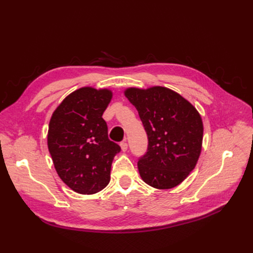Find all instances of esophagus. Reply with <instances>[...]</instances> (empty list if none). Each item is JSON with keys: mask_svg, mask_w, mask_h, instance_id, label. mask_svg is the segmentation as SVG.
Instances as JSON below:
<instances>
[{"mask_svg": "<svg viewBox=\"0 0 253 253\" xmlns=\"http://www.w3.org/2000/svg\"><path fill=\"white\" fill-rule=\"evenodd\" d=\"M120 147H121L122 151L126 152L127 150V143L126 141H122V142H120Z\"/></svg>", "mask_w": 253, "mask_h": 253, "instance_id": "34e87169", "label": "esophagus"}]
</instances>
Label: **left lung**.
<instances>
[{
    "instance_id": "left-lung-1",
    "label": "left lung",
    "mask_w": 253,
    "mask_h": 253,
    "mask_svg": "<svg viewBox=\"0 0 253 253\" xmlns=\"http://www.w3.org/2000/svg\"><path fill=\"white\" fill-rule=\"evenodd\" d=\"M125 95L138 111L148 135V150L138 159L141 178L156 189L179 185L201 155V115L185 98L167 87H131Z\"/></svg>"
}]
</instances>
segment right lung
I'll list each match as a JSON object with an SVG mask.
<instances>
[{
    "label": "right lung",
    "instance_id": "obj_1",
    "mask_svg": "<svg viewBox=\"0 0 253 253\" xmlns=\"http://www.w3.org/2000/svg\"><path fill=\"white\" fill-rule=\"evenodd\" d=\"M110 89L82 87L68 95L49 121L47 145L55 169L80 194H94L109 185L113 159L120 147L111 141L102 118Z\"/></svg>",
    "mask_w": 253,
    "mask_h": 253
}]
</instances>
